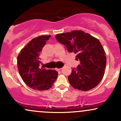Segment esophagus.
Segmentation results:
<instances>
[{"label":"esophagus","instance_id":"esophagus-1","mask_svg":"<svg viewBox=\"0 0 121 121\" xmlns=\"http://www.w3.org/2000/svg\"><path fill=\"white\" fill-rule=\"evenodd\" d=\"M61 69H62V68H59V69L57 68V69H56V70H57V71H60V70H61Z\"/></svg>","mask_w":121,"mask_h":121}]
</instances>
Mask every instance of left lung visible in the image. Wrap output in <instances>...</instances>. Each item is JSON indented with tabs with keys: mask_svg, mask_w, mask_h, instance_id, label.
I'll list each match as a JSON object with an SVG mask.
<instances>
[{
	"mask_svg": "<svg viewBox=\"0 0 121 121\" xmlns=\"http://www.w3.org/2000/svg\"><path fill=\"white\" fill-rule=\"evenodd\" d=\"M56 38L69 52L76 54V60L80 61L68 76L72 86L87 91L98 85L106 64V53L99 40L81 30L57 34Z\"/></svg>",
	"mask_w": 121,
	"mask_h": 121,
	"instance_id": "left-lung-1",
	"label": "left lung"
}]
</instances>
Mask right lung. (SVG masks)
I'll use <instances>...</instances> for the list:
<instances>
[{"mask_svg":"<svg viewBox=\"0 0 121 121\" xmlns=\"http://www.w3.org/2000/svg\"><path fill=\"white\" fill-rule=\"evenodd\" d=\"M50 37L43 35L33 39L22 49L17 58L18 70L23 81L37 91L49 89L58 76L56 70L39 68L40 52Z\"/></svg>","mask_w":121,"mask_h":121,"instance_id":"1","label":"right lung"}]
</instances>
